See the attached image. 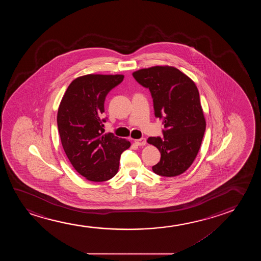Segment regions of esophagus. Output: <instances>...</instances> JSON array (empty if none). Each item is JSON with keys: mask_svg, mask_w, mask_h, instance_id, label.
Segmentation results:
<instances>
[{"mask_svg": "<svg viewBox=\"0 0 261 261\" xmlns=\"http://www.w3.org/2000/svg\"><path fill=\"white\" fill-rule=\"evenodd\" d=\"M135 143H136V145H138V146H143V145L146 144V139H145V138L136 139L135 140Z\"/></svg>", "mask_w": 261, "mask_h": 261, "instance_id": "34e87169", "label": "esophagus"}]
</instances>
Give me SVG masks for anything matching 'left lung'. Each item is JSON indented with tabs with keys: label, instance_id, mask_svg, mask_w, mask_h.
<instances>
[{
	"label": "left lung",
	"instance_id": "8db88e82",
	"mask_svg": "<svg viewBox=\"0 0 261 261\" xmlns=\"http://www.w3.org/2000/svg\"><path fill=\"white\" fill-rule=\"evenodd\" d=\"M136 81L149 88L154 111L163 118V137H149L157 147L161 161L152 167L155 174L172 177L181 175L193 164L206 129V120L195 83L171 66H154L133 73Z\"/></svg>",
	"mask_w": 261,
	"mask_h": 261
}]
</instances>
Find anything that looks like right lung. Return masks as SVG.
Listing matches in <instances>:
<instances>
[{"instance_id": "obj_1", "label": "right lung", "mask_w": 261, "mask_h": 261, "mask_svg": "<svg viewBox=\"0 0 261 261\" xmlns=\"http://www.w3.org/2000/svg\"><path fill=\"white\" fill-rule=\"evenodd\" d=\"M124 75L88 74L74 79L59 106L58 129L65 153L85 178L103 182L118 171L119 159L131 143L104 134V100Z\"/></svg>"}]
</instances>
